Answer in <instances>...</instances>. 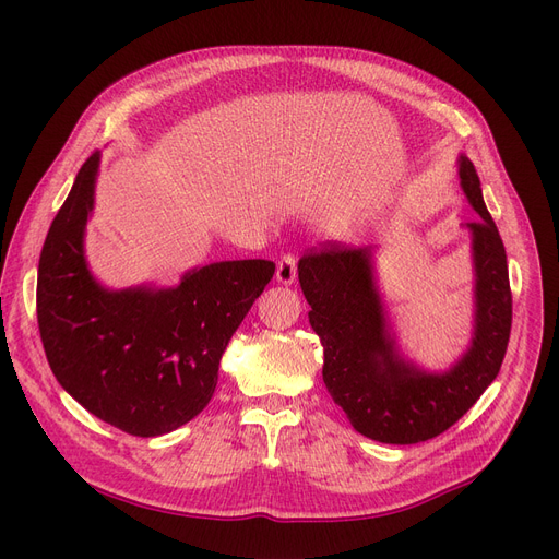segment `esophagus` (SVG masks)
<instances>
[{"label":"esophagus","instance_id":"obj_1","mask_svg":"<svg viewBox=\"0 0 559 559\" xmlns=\"http://www.w3.org/2000/svg\"><path fill=\"white\" fill-rule=\"evenodd\" d=\"M297 278V258L295 253H283L276 267V281L283 285H292Z\"/></svg>","mask_w":559,"mask_h":559}]
</instances>
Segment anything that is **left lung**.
I'll return each instance as SVG.
<instances>
[{
  "instance_id": "obj_1",
  "label": "left lung",
  "mask_w": 559,
  "mask_h": 559,
  "mask_svg": "<svg viewBox=\"0 0 559 559\" xmlns=\"http://www.w3.org/2000/svg\"><path fill=\"white\" fill-rule=\"evenodd\" d=\"M462 190L480 215L474 233L476 333L447 373L405 365L385 329L371 276V249L326 242L299 260L310 326L324 346L326 390L360 435L383 444H419L449 430L493 383L512 329L506 247L483 201L474 163L460 158Z\"/></svg>"
}]
</instances>
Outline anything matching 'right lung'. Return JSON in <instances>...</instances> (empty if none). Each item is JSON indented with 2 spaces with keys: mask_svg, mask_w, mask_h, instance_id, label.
Segmentation results:
<instances>
[{
  "mask_svg": "<svg viewBox=\"0 0 559 559\" xmlns=\"http://www.w3.org/2000/svg\"><path fill=\"white\" fill-rule=\"evenodd\" d=\"M97 167L99 152H93L40 251V340L56 380L87 413L129 435L158 437L209 405L224 348L276 264H205L171 289L99 287L83 258Z\"/></svg>",
  "mask_w": 559,
  "mask_h": 559,
  "instance_id": "obj_1",
  "label": "right lung"
}]
</instances>
